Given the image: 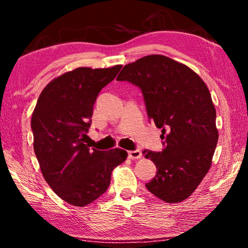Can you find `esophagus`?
<instances>
[{"label":"esophagus","mask_w":248,"mask_h":248,"mask_svg":"<svg viewBox=\"0 0 248 248\" xmlns=\"http://www.w3.org/2000/svg\"><path fill=\"white\" fill-rule=\"evenodd\" d=\"M128 156L130 159H138L142 157V153L140 150H134V151H129Z\"/></svg>","instance_id":"obj_1"}]
</instances>
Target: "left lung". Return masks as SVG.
<instances>
[{
	"label": "left lung",
	"mask_w": 248,
	"mask_h": 248,
	"mask_svg": "<svg viewBox=\"0 0 248 248\" xmlns=\"http://www.w3.org/2000/svg\"><path fill=\"white\" fill-rule=\"evenodd\" d=\"M117 81L140 87L149 119L162 129V152H142L157 170L145 187L167 203L187 199L210 170L219 138L207 85L187 65L161 54L124 65Z\"/></svg>",
	"instance_id": "1"
}]
</instances>
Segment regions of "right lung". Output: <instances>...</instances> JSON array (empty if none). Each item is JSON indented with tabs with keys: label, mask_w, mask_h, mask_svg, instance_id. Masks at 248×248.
Here are the masks:
<instances>
[{
	"label": "right lung",
	"mask_w": 248,
	"mask_h": 248,
	"mask_svg": "<svg viewBox=\"0 0 248 248\" xmlns=\"http://www.w3.org/2000/svg\"><path fill=\"white\" fill-rule=\"evenodd\" d=\"M123 65L78 68L52 79L41 92L31 117L33 151L41 173L62 200L85 207L110 185L111 171L128 153L85 144L96 98Z\"/></svg>",
	"instance_id": "add662e5"
}]
</instances>
